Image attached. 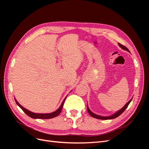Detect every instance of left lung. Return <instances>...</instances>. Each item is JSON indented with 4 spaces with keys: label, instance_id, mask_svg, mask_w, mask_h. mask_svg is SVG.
Segmentation results:
<instances>
[{
    "label": "left lung",
    "instance_id": "1",
    "mask_svg": "<svg viewBox=\"0 0 149 149\" xmlns=\"http://www.w3.org/2000/svg\"><path fill=\"white\" fill-rule=\"evenodd\" d=\"M119 44V46L121 48H123V49H125V50H126V51H127V52H129V50L128 49V48H126L125 46H124V45H123L122 44H120V43H118ZM132 99L131 100H130L127 104H126L122 108V109H120V110H119V111H118L117 112H116V113L114 114H113V115H112V116H108V117H102V116H98V115H96V114H94V113H93V112L89 110V107L87 106V110H88V112H89V114L91 115L92 117H93V118H96V119H102V120H107V119H114V118H118V116H119L122 113H123V112L126 109V108L127 107V106H129V104H130V102H131V101H132Z\"/></svg>",
    "mask_w": 149,
    "mask_h": 149
}]
</instances>
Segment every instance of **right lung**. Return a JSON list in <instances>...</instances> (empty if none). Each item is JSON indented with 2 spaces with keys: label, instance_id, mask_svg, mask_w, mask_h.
<instances>
[{
  "label": "right lung",
  "instance_id": "add662e5",
  "mask_svg": "<svg viewBox=\"0 0 149 149\" xmlns=\"http://www.w3.org/2000/svg\"><path fill=\"white\" fill-rule=\"evenodd\" d=\"M66 100V97L65 98V100H63V101L62 104H61L60 107L58 108V109L53 112H52V113H49V114H38V113H34V112H31L27 109H26L25 108H24V107H22L20 104L17 101V100L15 99V101L17 103V104L19 106L21 109L23 110V111L25 112V113L29 116V117H30V118H33V119H52V118H55V117H56L57 116H58L60 114V113L61 112V110H62V108H63V104H64V102H65V101Z\"/></svg>",
  "mask_w": 149,
  "mask_h": 149
}]
</instances>
